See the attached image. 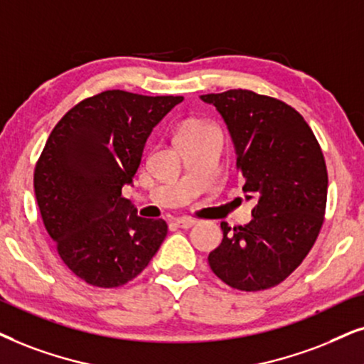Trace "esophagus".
Listing matches in <instances>:
<instances>
[{
	"mask_svg": "<svg viewBox=\"0 0 364 364\" xmlns=\"http://www.w3.org/2000/svg\"><path fill=\"white\" fill-rule=\"evenodd\" d=\"M195 223H196V220H193V218H178L176 222H174V225L179 228H190Z\"/></svg>",
	"mask_w": 364,
	"mask_h": 364,
	"instance_id": "esophagus-1",
	"label": "esophagus"
}]
</instances>
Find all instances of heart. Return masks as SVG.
<instances>
[{"label":"heart","instance_id":"1","mask_svg":"<svg viewBox=\"0 0 364 364\" xmlns=\"http://www.w3.org/2000/svg\"><path fill=\"white\" fill-rule=\"evenodd\" d=\"M213 126H210V124H206L203 121H186L183 124L181 127H179L178 131V136L181 134H190V132H200V131H206V129H210Z\"/></svg>","mask_w":364,"mask_h":364}]
</instances>
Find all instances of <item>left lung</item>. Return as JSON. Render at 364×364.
Returning a JSON list of instances; mask_svg holds the SVG:
<instances>
[{
	"instance_id": "left-lung-1",
	"label": "left lung",
	"mask_w": 364,
	"mask_h": 364,
	"mask_svg": "<svg viewBox=\"0 0 364 364\" xmlns=\"http://www.w3.org/2000/svg\"><path fill=\"white\" fill-rule=\"evenodd\" d=\"M227 124L250 220L230 228L210 252L213 274L230 287L255 292L282 282L301 265L324 222L328 169L314 132L282 100L233 89L201 95Z\"/></svg>"
}]
</instances>
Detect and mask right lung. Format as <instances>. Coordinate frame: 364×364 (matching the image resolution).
Here are the masks:
<instances>
[{"instance_id": "obj_1", "label": "right lung", "mask_w": 364, "mask_h": 364, "mask_svg": "<svg viewBox=\"0 0 364 364\" xmlns=\"http://www.w3.org/2000/svg\"><path fill=\"white\" fill-rule=\"evenodd\" d=\"M181 95L105 90L60 119L36 163L38 208L60 259L95 287L137 277L168 233L163 218H141L131 185L153 129Z\"/></svg>"}]
</instances>
